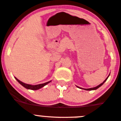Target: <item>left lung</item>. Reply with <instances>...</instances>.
Masks as SVG:
<instances>
[{
  "label": "left lung",
  "instance_id": "1",
  "mask_svg": "<svg viewBox=\"0 0 121 121\" xmlns=\"http://www.w3.org/2000/svg\"><path fill=\"white\" fill-rule=\"evenodd\" d=\"M109 75H110V74H109ZM109 75L108 76V77H107V78H106V79H105V80H104V82H102V83L101 84H100L99 85H98V86H96V87H93V88H90V89H84V90H96V89H98L99 87H101V86H102V85L104 83V82H105V81H107V78H108V77H109ZM78 87V86H77ZM78 88H80V87H78ZM80 89H81V88H80Z\"/></svg>",
  "mask_w": 121,
  "mask_h": 121
}]
</instances>
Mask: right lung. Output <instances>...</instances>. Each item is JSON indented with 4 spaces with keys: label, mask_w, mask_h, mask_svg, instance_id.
<instances>
[{
    "label": "right lung",
    "mask_w": 121,
    "mask_h": 121,
    "mask_svg": "<svg viewBox=\"0 0 121 121\" xmlns=\"http://www.w3.org/2000/svg\"><path fill=\"white\" fill-rule=\"evenodd\" d=\"M15 78L16 79L17 81H18L22 86L24 87H25L26 89H31V90H38V89H41L42 87H44V86H46V84H48V83H49L51 81H48V82H46L45 83H43V84H37V85H31V84H25L24 83V82H22L21 81H20L19 79H17V78L15 77Z\"/></svg>",
    "instance_id": "right-lung-1"
}]
</instances>
